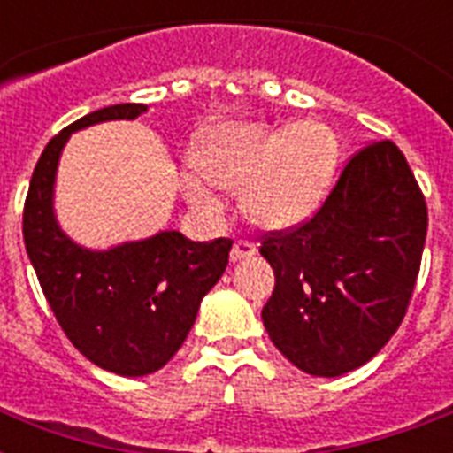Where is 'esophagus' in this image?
Masks as SVG:
<instances>
[{
  "mask_svg": "<svg viewBox=\"0 0 453 453\" xmlns=\"http://www.w3.org/2000/svg\"><path fill=\"white\" fill-rule=\"evenodd\" d=\"M254 254H256V244L249 240H237L234 242L233 251H230L233 261H242V258H249V256H254Z\"/></svg>",
  "mask_w": 453,
  "mask_h": 453,
  "instance_id": "obj_1",
  "label": "esophagus"
}]
</instances>
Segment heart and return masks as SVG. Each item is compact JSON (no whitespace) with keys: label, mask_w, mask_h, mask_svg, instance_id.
Listing matches in <instances>:
<instances>
[{"label":"heart","mask_w":453,"mask_h":453,"mask_svg":"<svg viewBox=\"0 0 453 453\" xmlns=\"http://www.w3.org/2000/svg\"><path fill=\"white\" fill-rule=\"evenodd\" d=\"M341 145L319 119L287 127L226 122L199 138L180 190L197 211L220 209L219 188H242V209L256 226L287 230L315 211L336 173Z\"/></svg>","instance_id":"heart-1"}]
</instances>
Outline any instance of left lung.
<instances>
[{"label": "left lung", "instance_id": "left-lung-1", "mask_svg": "<svg viewBox=\"0 0 453 453\" xmlns=\"http://www.w3.org/2000/svg\"><path fill=\"white\" fill-rule=\"evenodd\" d=\"M428 206L393 141L365 145L308 220L265 233L275 273L263 324L291 365L341 376L400 329L421 270Z\"/></svg>", "mask_w": 453, "mask_h": 453}]
</instances>
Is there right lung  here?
Returning <instances> with one entry per match:
<instances>
[{
	"label": "right lung",
	"mask_w": 453,
	"mask_h": 453,
	"mask_svg": "<svg viewBox=\"0 0 453 453\" xmlns=\"http://www.w3.org/2000/svg\"><path fill=\"white\" fill-rule=\"evenodd\" d=\"M141 103L96 110L56 134L32 171L23 240L46 301L70 343L119 376L162 369L188 338L199 303L226 273L233 240L190 242L176 230L91 251L67 240L53 216V180L70 134L108 119H136Z\"/></svg>",
	"instance_id": "1"
}]
</instances>
